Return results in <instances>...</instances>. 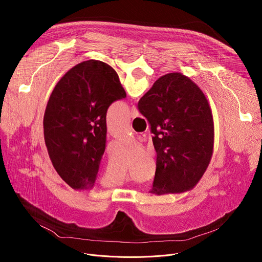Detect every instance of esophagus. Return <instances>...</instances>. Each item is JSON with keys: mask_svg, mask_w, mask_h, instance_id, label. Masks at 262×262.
Listing matches in <instances>:
<instances>
[{"mask_svg": "<svg viewBox=\"0 0 262 262\" xmlns=\"http://www.w3.org/2000/svg\"><path fill=\"white\" fill-rule=\"evenodd\" d=\"M138 115H139L138 110L136 108L135 105H133V106L130 107V117H132V118H135V117H137Z\"/></svg>", "mask_w": 262, "mask_h": 262, "instance_id": "34e87169", "label": "esophagus"}]
</instances>
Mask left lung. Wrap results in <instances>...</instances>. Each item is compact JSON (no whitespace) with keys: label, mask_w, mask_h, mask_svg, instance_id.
<instances>
[{"label":"left lung","mask_w":262,"mask_h":262,"mask_svg":"<svg viewBox=\"0 0 262 262\" xmlns=\"http://www.w3.org/2000/svg\"><path fill=\"white\" fill-rule=\"evenodd\" d=\"M126 97L117 72L98 60L67 71L43 118L45 141L60 177L72 189L93 188L106 142V111Z\"/></svg>","instance_id":"obj_1"}]
</instances>
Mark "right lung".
Returning a JSON list of instances; mask_svg holds the SVG:
<instances>
[{"mask_svg":"<svg viewBox=\"0 0 262 262\" xmlns=\"http://www.w3.org/2000/svg\"><path fill=\"white\" fill-rule=\"evenodd\" d=\"M157 151L150 193H182L203 176L213 150V119L200 88L179 72L161 77L138 102Z\"/></svg>","mask_w":262,"mask_h":262,"instance_id":"right-lung-1","label":"right lung"}]
</instances>
